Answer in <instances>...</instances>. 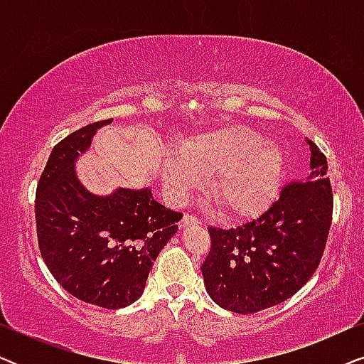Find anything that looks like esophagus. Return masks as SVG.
Returning a JSON list of instances; mask_svg holds the SVG:
<instances>
[{
	"label": "esophagus",
	"instance_id": "34e87169",
	"mask_svg": "<svg viewBox=\"0 0 364 364\" xmlns=\"http://www.w3.org/2000/svg\"><path fill=\"white\" fill-rule=\"evenodd\" d=\"M200 220H198V217L192 215V213H186L183 218L181 220V228H186V227H191V225H198Z\"/></svg>",
	"mask_w": 364,
	"mask_h": 364
}]
</instances>
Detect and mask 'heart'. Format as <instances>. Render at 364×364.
Masks as SVG:
<instances>
[{
  "mask_svg": "<svg viewBox=\"0 0 364 364\" xmlns=\"http://www.w3.org/2000/svg\"><path fill=\"white\" fill-rule=\"evenodd\" d=\"M166 186L177 196L210 182V198L223 215L255 217L280 192L283 152L247 127H222L177 146L162 166Z\"/></svg>",
  "mask_w": 364,
  "mask_h": 364,
  "instance_id": "1",
  "label": "heart"
}]
</instances>
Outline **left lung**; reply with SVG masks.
<instances>
[{
  "mask_svg": "<svg viewBox=\"0 0 364 364\" xmlns=\"http://www.w3.org/2000/svg\"><path fill=\"white\" fill-rule=\"evenodd\" d=\"M310 146V171L290 182L255 220L237 228H213L203 283L218 306L250 315L295 295L320 265L331 225L333 193L328 162Z\"/></svg>",
  "mask_w": 364,
  "mask_h": 364,
  "instance_id": "8db88e82",
  "label": "left lung"
}]
</instances>
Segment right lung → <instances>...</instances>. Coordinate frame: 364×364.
<instances>
[{"label": "right lung", "instance_id": "obj_1", "mask_svg": "<svg viewBox=\"0 0 364 364\" xmlns=\"http://www.w3.org/2000/svg\"><path fill=\"white\" fill-rule=\"evenodd\" d=\"M111 122L89 124L54 146L34 212L41 257L59 285L81 301L117 310L141 298L182 213L154 200L149 187L96 196L79 182L74 162Z\"/></svg>", "mask_w": 364, "mask_h": 364}]
</instances>
